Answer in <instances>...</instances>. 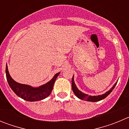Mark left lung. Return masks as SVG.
Listing matches in <instances>:
<instances>
[{"label":"left lung","mask_w":129,"mask_h":129,"mask_svg":"<svg viewBox=\"0 0 129 129\" xmlns=\"http://www.w3.org/2000/svg\"><path fill=\"white\" fill-rule=\"evenodd\" d=\"M116 84H117V82L115 83L114 85H113V86L110 88L109 90L107 91V92H105V94H102V95H94V96H92V95H88V94H84L83 92H81L78 89L76 86V85L75 84L74 79V76H73L72 79V90L74 92V93L75 94V95L79 98L80 100H85V101H92V102H96V101H99L100 100H102L103 99H105L106 97H107L109 94L111 93V92L113 90V89L114 88V87L116 86Z\"/></svg>","instance_id":"obj_1"}]
</instances>
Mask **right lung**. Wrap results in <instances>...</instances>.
I'll return each instance as SVG.
<instances>
[{
  "mask_svg": "<svg viewBox=\"0 0 129 129\" xmlns=\"http://www.w3.org/2000/svg\"><path fill=\"white\" fill-rule=\"evenodd\" d=\"M60 72L57 73L50 81L39 87H32L28 85L16 82L10 76L8 66L6 67V75L9 85L19 98L28 101H41L47 98L52 92L53 85Z\"/></svg>",
  "mask_w": 129,
  "mask_h": 129,
  "instance_id": "1",
  "label": "right lung"
}]
</instances>
